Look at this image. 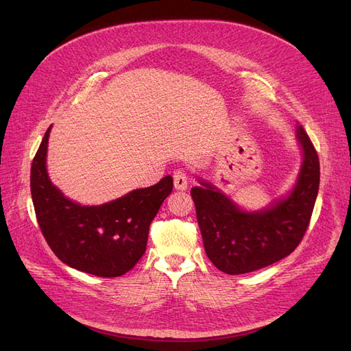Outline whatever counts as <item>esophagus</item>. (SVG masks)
<instances>
[{"label":"esophagus","instance_id":"34e87169","mask_svg":"<svg viewBox=\"0 0 351 351\" xmlns=\"http://www.w3.org/2000/svg\"><path fill=\"white\" fill-rule=\"evenodd\" d=\"M173 178H174V187L177 190L187 189V174L184 170H176L173 173Z\"/></svg>","mask_w":351,"mask_h":351}]
</instances>
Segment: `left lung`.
Wrapping results in <instances>:
<instances>
[{
    "mask_svg": "<svg viewBox=\"0 0 351 351\" xmlns=\"http://www.w3.org/2000/svg\"><path fill=\"white\" fill-rule=\"evenodd\" d=\"M297 135L304 161L297 186L287 199L259 213H246L213 186L193 187L204 250L224 274L239 275L272 265L292 254L310 226L319 187L318 154L302 125Z\"/></svg>",
    "mask_w": 351,
    "mask_h": 351,
    "instance_id": "obj_1",
    "label": "left lung"
}]
</instances>
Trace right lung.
<instances>
[{"mask_svg": "<svg viewBox=\"0 0 351 351\" xmlns=\"http://www.w3.org/2000/svg\"><path fill=\"white\" fill-rule=\"evenodd\" d=\"M50 128L32 164L30 189L41 233L53 254L72 268L102 278L131 271L147 249L149 224L173 191V177L102 206H80L56 189L46 171Z\"/></svg>", "mask_w": 351, "mask_h": 351, "instance_id": "1", "label": "right lung"}]
</instances>
